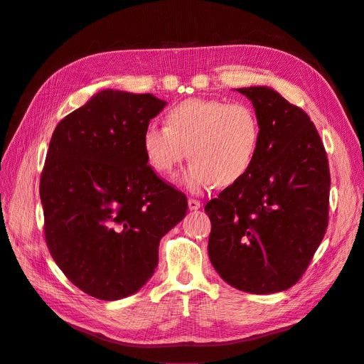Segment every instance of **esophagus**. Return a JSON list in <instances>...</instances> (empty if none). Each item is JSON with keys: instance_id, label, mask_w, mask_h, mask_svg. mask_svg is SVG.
Returning <instances> with one entry per match:
<instances>
[{"instance_id": "obj_1", "label": "esophagus", "mask_w": 364, "mask_h": 364, "mask_svg": "<svg viewBox=\"0 0 364 364\" xmlns=\"http://www.w3.org/2000/svg\"><path fill=\"white\" fill-rule=\"evenodd\" d=\"M202 203L197 200V199H188V208L190 211H197V209H200Z\"/></svg>"}]
</instances>
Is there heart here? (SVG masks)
Returning a JSON list of instances; mask_svg holds the SVG:
<instances>
[{
    "label": "heart",
    "mask_w": 364,
    "mask_h": 364,
    "mask_svg": "<svg viewBox=\"0 0 364 364\" xmlns=\"http://www.w3.org/2000/svg\"><path fill=\"white\" fill-rule=\"evenodd\" d=\"M261 141L259 119L246 103L190 98L168 109L165 126L149 123L141 149L150 167L171 176L188 156L183 185L193 193L240 182L255 162Z\"/></svg>",
    "instance_id": "b5f03b06"
}]
</instances>
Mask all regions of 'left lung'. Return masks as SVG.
<instances>
[{"label":"left lung","instance_id":"8db88e82","mask_svg":"<svg viewBox=\"0 0 364 364\" xmlns=\"http://www.w3.org/2000/svg\"><path fill=\"white\" fill-rule=\"evenodd\" d=\"M255 109L261 141L250 171L209 200L208 255L234 289H290L325 235L329 167L316 126L269 86L240 87Z\"/></svg>","mask_w":364,"mask_h":364}]
</instances>
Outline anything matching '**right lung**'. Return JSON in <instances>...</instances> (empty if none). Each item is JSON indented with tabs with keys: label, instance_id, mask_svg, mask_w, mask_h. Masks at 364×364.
<instances>
[{
	"label": "right lung",
	"instance_id": "add662e5",
	"mask_svg": "<svg viewBox=\"0 0 364 364\" xmlns=\"http://www.w3.org/2000/svg\"><path fill=\"white\" fill-rule=\"evenodd\" d=\"M165 105L151 94L105 90L53 132L39 185L46 241L65 277L97 299L144 287L161 238L188 209L141 149L142 130Z\"/></svg>",
	"mask_w": 364,
	"mask_h": 364
}]
</instances>
